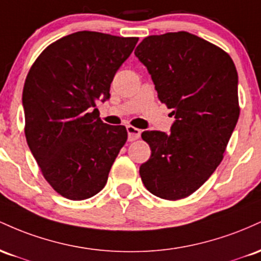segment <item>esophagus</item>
<instances>
[{"label": "esophagus", "mask_w": 261, "mask_h": 261, "mask_svg": "<svg viewBox=\"0 0 261 261\" xmlns=\"http://www.w3.org/2000/svg\"><path fill=\"white\" fill-rule=\"evenodd\" d=\"M127 132H128V140H129V142H134V140L139 139L140 133H142L140 129L133 127V125H127Z\"/></svg>", "instance_id": "esophagus-1"}]
</instances>
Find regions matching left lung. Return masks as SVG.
<instances>
[{"label": "left lung", "instance_id": "obj_1", "mask_svg": "<svg viewBox=\"0 0 261 261\" xmlns=\"http://www.w3.org/2000/svg\"><path fill=\"white\" fill-rule=\"evenodd\" d=\"M134 54L176 118L169 134L142 133L151 155L140 165V177L158 197L185 198L221 164L238 122L236 65L221 48L187 32L146 37Z\"/></svg>", "mask_w": 261, "mask_h": 261}]
</instances>
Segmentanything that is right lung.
Masks as SVG:
<instances>
[{"instance_id":"add662e5","label":"right lung","mask_w":261,"mask_h":261,"mask_svg":"<svg viewBox=\"0 0 261 261\" xmlns=\"http://www.w3.org/2000/svg\"><path fill=\"white\" fill-rule=\"evenodd\" d=\"M138 38L76 32L44 50L23 87L24 133L43 176L58 194L81 201L98 194L124 143V125H108L96 102L110 98L117 70Z\"/></svg>"}]
</instances>
